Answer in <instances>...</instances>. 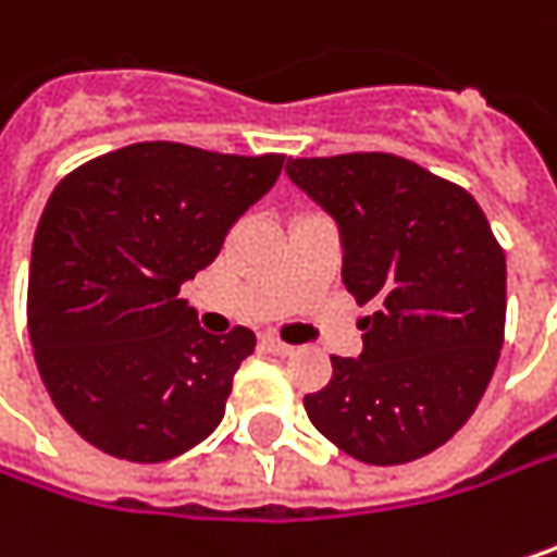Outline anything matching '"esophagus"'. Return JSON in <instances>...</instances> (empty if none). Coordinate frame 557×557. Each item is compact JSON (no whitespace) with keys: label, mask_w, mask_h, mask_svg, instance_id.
I'll list each match as a JSON object with an SVG mask.
<instances>
[{"label":"esophagus","mask_w":557,"mask_h":557,"mask_svg":"<svg viewBox=\"0 0 557 557\" xmlns=\"http://www.w3.org/2000/svg\"><path fill=\"white\" fill-rule=\"evenodd\" d=\"M261 347H264L268 354H277V357H286V354H293V347H289V344H283V341H280V337H274V334L261 337Z\"/></svg>","instance_id":"esophagus-1"}]
</instances>
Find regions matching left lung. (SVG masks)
Returning a JSON list of instances; mask_svg holds the SVG:
<instances>
[{
    "instance_id": "obj_1",
    "label": "left lung",
    "mask_w": 557,
    "mask_h": 557,
    "mask_svg": "<svg viewBox=\"0 0 557 557\" xmlns=\"http://www.w3.org/2000/svg\"><path fill=\"white\" fill-rule=\"evenodd\" d=\"M286 175L341 232L347 293L376 312L360 357H331L309 421L367 466L443 446L479 408L507 319V261L475 197L388 152L289 159Z\"/></svg>"
}]
</instances>
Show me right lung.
Wrapping results in <instances>:
<instances>
[{
	"instance_id": "add662e5",
	"label": "right lung",
	"mask_w": 557,
	"mask_h": 557,
	"mask_svg": "<svg viewBox=\"0 0 557 557\" xmlns=\"http://www.w3.org/2000/svg\"><path fill=\"white\" fill-rule=\"evenodd\" d=\"M280 169L277 152L133 143L53 187L30 248L27 334L82 440L117 459L165 462L223 421L255 331L210 334L177 293Z\"/></svg>"
}]
</instances>
